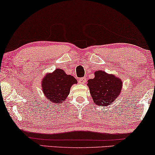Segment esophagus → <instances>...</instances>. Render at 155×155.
<instances>
[{"label":"esophagus","mask_w":155,"mask_h":155,"mask_svg":"<svg viewBox=\"0 0 155 155\" xmlns=\"http://www.w3.org/2000/svg\"><path fill=\"white\" fill-rule=\"evenodd\" d=\"M86 78L85 77H82V78H80L79 79H78V83L81 84H84L85 82H86Z\"/></svg>","instance_id":"obj_1"}]
</instances>
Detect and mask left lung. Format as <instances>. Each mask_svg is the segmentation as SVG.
<instances>
[{
    "label": "left lung",
    "mask_w": 155,
    "mask_h": 155,
    "mask_svg": "<svg viewBox=\"0 0 155 155\" xmlns=\"http://www.w3.org/2000/svg\"><path fill=\"white\" fill-rule=\"evenodd\" d=\"M88 86L94 103L100 106L109 105L120 94L122 81L114 75L97 71L95 78L88 81Z\"/></svg>",
    "instance_id": "8db88e82"
}]
</instances>
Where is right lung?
I'll list each match as a JSON object with an SVG mask.
<instances>
[{"mask_svg": "<svg viewBox=\"0 0 155 155\" xmlns=\"http://www.w3.org/2000/svg\"><path fill=\"white\" fill-rule=\"evenodd\" d=\"M77 81L72 76L68 75L62 69H57L47 74L42 80V89L45 96L53 103H62L69 95L70 88Z\"/></svg>", "mask_w": 155, "mask_h": 155, "instance_id": "add662e5", "label": "right lung"}]
</instances>
